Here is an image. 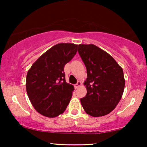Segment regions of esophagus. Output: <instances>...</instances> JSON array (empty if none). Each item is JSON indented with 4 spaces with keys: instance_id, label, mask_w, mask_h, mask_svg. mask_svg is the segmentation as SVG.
<instances>
[{
    "instance_id": "obj_1",
    "label": "esophagus",
    "mask_w": 147,
    "mask_h": 147,
    "mask_svg": "<svg viewBox=\"0 0 147 147\" xmlns=\"http://www.w3.org/2000/svg\"><path fill=\"white\" fill-rule=\"evenodd\" d=\"M81 85H82V82H77V83L75 84V86L76 88H78L79 86H80Z\"/></svg>"
}]
</instances>
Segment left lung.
<instances>
[{
    "label": "left lung",
    "mask_w": 147,
    "mask_h": 147,
    "mask_svg": "<svg viewBox=\"0 0 147 147\" xmlns=\"http://www.w3.org/2000/svg\"><path fill=\"white\" fill-rule=\"evenodd\" d=\"M87 70L84 82L87 94L81 104L87 114L100 117L109 114L120 101L125 80L122 68L105 51L93 44L78 45Z\"/></svg>",
    "instance_id": "left-lung-1"
}]
</instances>
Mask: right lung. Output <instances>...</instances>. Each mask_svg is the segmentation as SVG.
<instances>
[{
    "label": "right lung",
    "mask_w": 147,
    "mask_h": 147,
    "mask_svg": "<svg viewBox=\"0 0 147 147\" xmlns=\"http://www.w3.org/2000/svg\"><path fill=\"white\" fill-rule=\"evenodd\" d=\"M78 45L59 43L37 59L28 70L26 90L37 112L48 117L63 113L74 86L65 82L64 66L73 58Z\"/></svg>",
    "instance_id": "obj_1"
}]
</instances>
